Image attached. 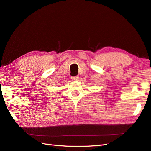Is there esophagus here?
<instances>
[{
	"mask_svg": "<svg viewBox=\"0 0 151 151\" xmlns=\"http://www.w3.org/2000/svg\"><path fill=\"white\" fill-rule=\"evenodd\" d=\"M71 79L73 81H77L79 79V76H74V77H72Z\"/></svg>",
	"mask_w": 151,
	"mask_h": 151,
	"instance_id": "1",
	"label": "esophagus"
}]
</instances>
